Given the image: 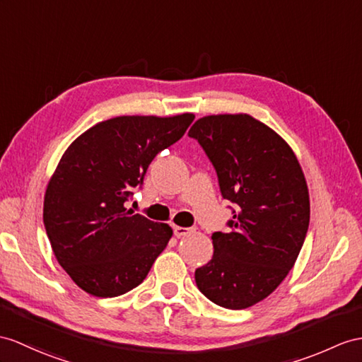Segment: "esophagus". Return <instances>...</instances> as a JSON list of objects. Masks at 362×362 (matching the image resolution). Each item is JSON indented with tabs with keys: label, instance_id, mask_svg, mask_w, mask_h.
Returning <instances> with one entry per match:
<instances>
[{
	"label": "esophagus",
	"instance_id": "1",
	"mask_svg": "<svg viewBox=\"0 0 362 362\" xmlns=\"http://www.w3.org/2000/svg\"><path fill=\"white\" fill-rule=\"evenodd\" d=\"M193 232V228L192 227H181V226H175L173 227V233L178 236V238H181V236H186V235H189V233H192Z\"/></svg>",
	"mask_w": 362,
	"mask_h": 362
}]
</instances>
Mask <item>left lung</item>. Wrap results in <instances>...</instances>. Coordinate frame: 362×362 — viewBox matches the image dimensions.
Returning a JSON list of instances; mask_svg holds the SVG:
<instances>
[{"mask_svg":"<svg viewBox=\"0 0 362 362\" xmlns=\"http://www.w3.org/2000/svg\"><path fill=\"white\" fill-rule=\"evenodd\" d=\"M236 204L232 230L211 235L214 257L195 270L201 293L232 310L258 304L283 283L305 240L310 198L292 147L249 113L209 115L189 130Z\"/></svg>","mask_w":362,"mask_h":362,"instance_id":"8db88e82","label":"left lung"}]
</instances>
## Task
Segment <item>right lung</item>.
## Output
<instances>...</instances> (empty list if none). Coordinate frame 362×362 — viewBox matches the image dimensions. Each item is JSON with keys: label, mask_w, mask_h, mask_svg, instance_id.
<instances>
[{"label": "right lung", "mask_w": 362, "mask_h": 362, "mask_svg": "<svg viewBox=\"0 0 362 362\" xmlns=\"http://www.w3.org/2000/svg\"><path fill=\"white\" fill-rule=\"evenodd\" d=\"M195 115H124L95 124L61 156L44 193L52 250L92 296H119L143 283L173 235L126 207L148 164L176 143Z\"/></svg>", "instance_id": "1"}]
</instances>
